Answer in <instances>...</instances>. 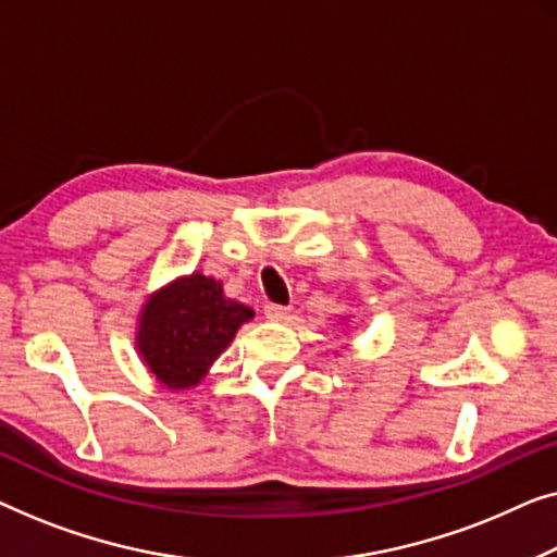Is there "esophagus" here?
<instances>
[{"mask_svg": "<svg viewBox=\"0 0 557 557\" xmlns=\"http://www.w3.org/2000/svg\"><path fill=\"white\" fill-rule=\"evenodd\" d=\"M287 315H289V310L282 308V305H268V308H264V318L275 320V323H280V320H287Z\"/></svg>", "mask_w": 557, "mask_h": 557, "instance_id": "obj_1", "label": "esophagus"}]
</instances>
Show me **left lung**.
<instances>
[{
  "mask_svg": "<svg viewBox=\"0 0 557 557\" xmlns=\"http://www.w3.org/2000/svg\"><path fill=\"white\" fill-rule=\"evenodd\" d=\"M343 320H346V318H343Z\"/></svg>",
  "mask_w": 557,
  "mask_h": 557,
  "instance_id": "8db88e82",
  "label": "left lung"
}]
</instances>
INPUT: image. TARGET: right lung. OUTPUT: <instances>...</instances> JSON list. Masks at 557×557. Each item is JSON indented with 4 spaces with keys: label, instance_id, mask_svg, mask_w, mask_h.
I'll return each mask as SVG.
<instances>
[{
    "label": "right lung",
    "instance_id": "1",
    "mask_svg": "<svg viewBox=\"0 0 557 557\" xmlns=\"http://www.w3.org/2000/svg\"><path fill=\"white\" fill-rule=\"evenodd\" d=\"M252 318V308L224 295L222 282L191 272L148 295L138 312L136 354L163 388H194Z\"/></svg>",
    "mask_w": 557,
    "mask_h": 557
}]
</instances>
